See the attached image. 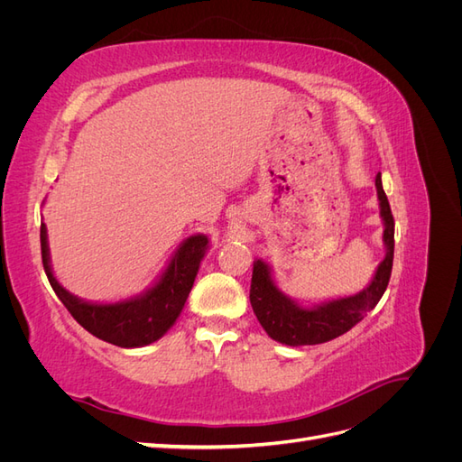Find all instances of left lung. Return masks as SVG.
I'll list each match as a JSON object with an SVG mask.
<instances>
[{
  "instance_id": "left-lung-1",
  "label": "left lung",
  "mask_w": 462,
  "mask_h": 462,
  "mask_svg": "<svg viewBox=\"0 0 462 462\" xmlns=\"http://www.w3.org/2000/svg\"><path fill=\"white\" fill-rule=\"evenodd\" d=\"M375 190L383 221L385 258L377 265L372 282L356 295L309 306L300 304L277 287L268 262L262 258L254 260L253 282H250V304H253L260 326L273 341L289 346L331 341L355 328L380 302L389 283L391 268H393L395 221L382 185V173L375 175Z\"/></svg>"
}]
</instances>
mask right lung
I'll return each mask as SVG.
<instances>
[{"label":"right lung","mask_w":462,"mask_h":462,"mask_svg":"<svg viewBox=\"0 0 462 462\" xmlns=\"http://www.w3.org/2000/svg\"><path fill=\"white\" fill-rule=\"evenodd\" d=\"M40 245L50 285L79 324L106 343L134 348L163 337L167 329L177 321L179 314L183 312L194 285V277H197L200 262L209 248V239L202 233L190 235L179 245L170 263L165 265V270L152 287L143 291L141 295L117 302L82 300L55 279L46 223L40 226Z\"/></svg>","instance_id":"right-lung-1"}]
</instances>
